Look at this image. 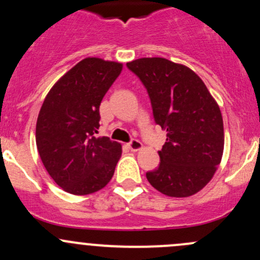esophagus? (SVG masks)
Listing matches in <instances>:
<instances>
[{
	"instance_id": "esophagus-1",
	"label": "esophagus",
	"mask_w": 260,
	"mask_h": 260,
	"mask_svg": "<svg viewBox=\"0 0 260 260\" xmlns=\"http://www.w3.org/2000/svg\"><path fill=\"white\" fill-rule=\"evenodd\" d=\"M128 147H129V148H131V151L136 152V151H140V149L143 147V145H142V143H141V141L132 140L129 143H128Z\"/></svg>"
}]
</instances>
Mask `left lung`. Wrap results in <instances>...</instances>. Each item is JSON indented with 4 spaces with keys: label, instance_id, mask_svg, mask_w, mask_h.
Wrapping results in <instances>:
<instances>
[{
    "label": "left lung",
    "instance_id": "8db88e82",
    "mask_svg": "<svg viewBox=\"0 0 260 260\" xmlns=\"http://www.w3.org/2000/svg\"><path fill=\"white\" fill-rule=\"evenodd\" d=\"M147 89L156 124L167 132L159 166L148 182L171 198L199 192L212 179L224 151L219 106L204 81L185 65L164 57L127 62Z\"/></svg>",
    "mask_w": 260,
    "mask_h": 260
}]
</instances>
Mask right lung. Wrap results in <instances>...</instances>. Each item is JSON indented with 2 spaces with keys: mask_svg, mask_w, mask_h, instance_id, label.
<instances>
[{
  "mask_svg": "<svg viewBox=\"0 0 260 260\" xmlns=\"http://www.w3.org/2000/svg\"><path fill=\"white\" fill-rule=\"evenodd\" d=\"M122 68L99 57L83 59L54 84L40 109V158L51 179L73 195L99 191L113 177L122 146L95 133L102 99Z\"/></svg>",
  "mask_w": 260,
  "mask_h": 260,
  "instance_id": "right-lung-1",
  "label": "right lung"
}]
</instances>
